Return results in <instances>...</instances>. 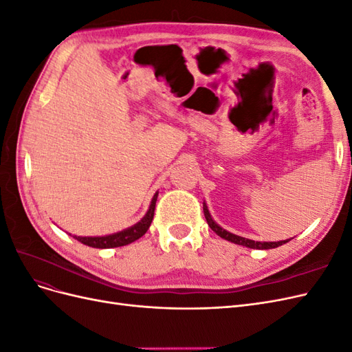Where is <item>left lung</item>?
I'll use <instances>...</instances> for the list:
<instances>
[{
	"label": "left lung",
	"mask_w": 352,
	"mask_h": 352,
	"mask_svg": "<svg viewBox=\"0 0 352 352\" xmlns=\"http://www.w3.org/2000/svg\"><path fill=\"white\" fill-rule=\"evenodd\" d=\"M202 208H204V216L207 219V223L208 226L214 230L217 235L223 239H226L229 242H233V243H238V245H242V247H247V248H252V250H272V248H278L280 247V245L289 242L291 239H286V241H278V242H260V241H252V239H248V238H242V236H238L235 235V233H230L228 232L226 229H223L221 226H219L217 223L212 220L210 211H208V207L206 204V201L202 202Z\"/></svg>",
	"instance_id": "1"
}]
</instances>
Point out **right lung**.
Wrapping results in <instances>:
<instances>
[{
  "label": "right lung",
  "instance_id": "obj_1",
  "mask_svg": "<svg viewBox=\"0 0 352 352\" xmlns=\"http://www.w3.org/2000/svg\"><path fill=\"white\" fill-rule=\"evenodd\" d=\"M157 197L158 192L154 194L150 208H148L146 214L135 223L133 226L123 229L120 232L111 233V235H105V236H76L74 235L73 238L78 239L79 242H82L83 245H88V247L92 248H116V247H123V245H129L132 242H135L136 239H140L141 236H144L148 228L151 226V221L154 219V210H155V202H157Z\"/></svg>",
  "mask_w": 352,
  "mask_h": 352
}]
</instances>
